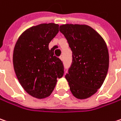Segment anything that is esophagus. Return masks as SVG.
I'll use <instances>...</instances> for the list:
<instances>
[{
    "label": "esophagus",
    "mask_w": 121,
    "mask_h": 121,
    "mask_svg": "<svg viewBox=\"0 0 121 121\" xmlns=\"http://www.w3.org/2000/svg\"><path fill=\"white\" fill-rule=\"evenodd\" d=\"M60 59L61 61L64 60V56H63V55H61L60 57Z\"/></svg>",
    "instance_id": "esophagus-1"
}]
</instances>
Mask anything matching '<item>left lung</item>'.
<instances>
[{"label": "left lung", "mask_w": 121, "mask_h": 121, "mask_svg": "<svg viewBox=\"0 0 121 121\" xmlns=\"http://www.w3.org/2000/svg\"><path fill=\"white\" fill-rule=\"evenodd\" d=\"M73 52V61L65 76L73 96L89 98L104 82L109 53L103 38L90 26L66 24L60 26Z\"/></svg>", "instance_id": "1"}]
</instances>
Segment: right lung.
<instances>
[{
	"label": "right lung",
	"mask_w": 121,
	"mask_h": 121,
	"mask_svg": "<svg viewBox=\"0 0 121 121\" xmlns=\"http://www.w3.org/2000/svg\"><path fill=\"white\" fill-rule=\"evenodd\" d=\"M59 32V25L40 24L26 29L17 40L13 64L18 81L25 91L35 98L51 95L57 79L64 75V65L54 55L48 44Z\"/></svg>",
	"instance_id": "obj_1"
}]
</instances>
